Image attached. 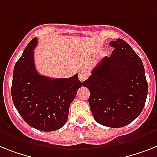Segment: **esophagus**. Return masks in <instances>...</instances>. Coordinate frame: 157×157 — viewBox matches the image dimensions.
<instances>
[{"instance_id":"obj_1","label":"esophagus","mask_w":157,"mask_h":157,"mask_svg":"<svg viewBox=\"0 0 157 157\" xmlns=\"http://www.w3.org/2000/svg\"><path fill=\"white\" fill-rule=\"evenodd\" d=\"M88 77H89V73L86 71H80L79 74H78V78L81 82H83L84 80H86Z\"/></svg>"}]
</instances>
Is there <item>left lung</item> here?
<instances>
[{"mask_svg": "<svg viewBox=\"0 0 157 157\" xmlns=\"http://www.w3.org/2000/svg\"><path fill=\"white\" fill-rule=\"evenodd\" d=\"M114 48L82 82L90 90L88 99L96 122L122 128L141 113L147 94L143 63L130 45L120 38L110 41Z\"/></svg>", "mask_w": 157, "mask_h": 157, "instance_id": "8db88e82", "label": "left lung"}]
</instances>
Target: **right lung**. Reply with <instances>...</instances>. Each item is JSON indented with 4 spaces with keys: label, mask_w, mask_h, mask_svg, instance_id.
<instances>
[{
    "label": "right lung",
    "mask_w": 157,
    "mask_h": 157,
    "mask_svg": "<svg viewBox=\"0 0 157 157\" xmlns=\"http://www.w3.org/2000/svg\"><path fill=\"white\" fill-rule=\"evenodd\" d=\"M34 37L15 64L11 94L13 104L29 126L43 132H52L67 123L69 108L82 86L78 74L67 78L41 75L35 68Z\"/></svg>",
    "instance_id": "add662e5"
}]
</instances>
